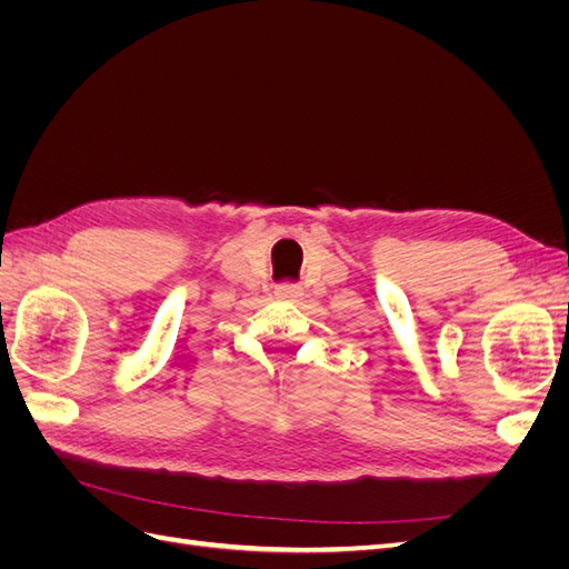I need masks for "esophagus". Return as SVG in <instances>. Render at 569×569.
<instances>
[{
    "label": "esophagus",
    "mask_w": 569,
    "mask_h": 569,
    "mask_svg": "<svg viewBox=\"0 0 569 569\" xmlns=\"http://www.w3.org/2000/svg\"><path fill=\"white\" fill-rule=\"evenodd\" d=\"M301 287L299 284H291V282H284V284H278L274 287V299L280 301H287V303H295L301 299Z\"/></svg>",
    "instance_id": "34e87169"
}]
</instances>
